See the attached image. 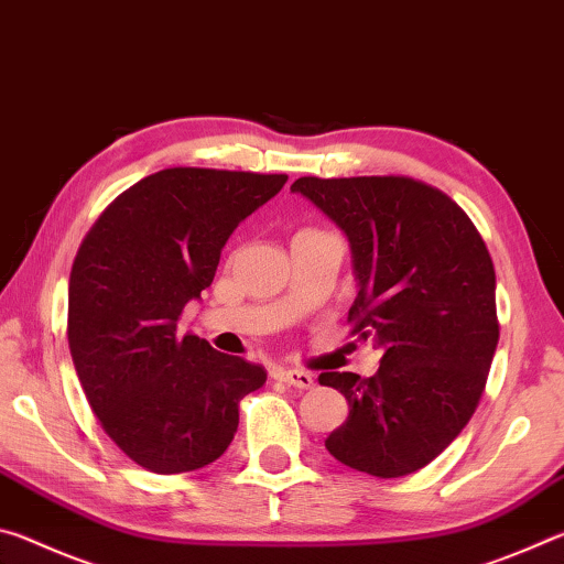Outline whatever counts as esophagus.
<instances>
[{"label": "esophagus", "instance_id": "esophagus-1", "mask_svg": "<svg viewBox=\"0 0 564 564\" xmlns=\"http://www.w3.org/2000/svg\"><path fill=\"white\" fill-rule=\"evenodd\" d=\"M279 376L283 383H289V386H293V388H301V390H308V388H313V376L311 373H305V370H295V368H281Z\"/></svg>", "mask_w": 564, "mask_h": 564}]
</instances>
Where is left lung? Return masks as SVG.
I'll list each match as a JSON object with an SVG mask.
<instances>
[{"label": "left lung", "instance_id": "obj_1", "mask_svg": "<svg viewBox=\"0 0 564 564\" xmlns=\"http://www.w3.org/2000/svg\"><path fill=\"white\" fill-rule=\"evenodd\" d=\"M291 191L346 234L348 321L383 350L370 378L321 373L350 408L328 453L376 477L415 473L460 435L488 380L500 338L488 248L453 198L415 178L303 176Z\"/></svg>", "mask_w": 564, "mask_h": 564}]
</instances>
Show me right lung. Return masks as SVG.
<instances>
[{
	"instance_id": "1",
	"label": "right lung",
	"mask_w": 564,
	"mask_h": 564,
	"mask_svg": "<svg viewBox=\"0 0 564 564\" xmlns=\"http://www.w3.org/2000/svg\"><path fill=\"white\" fill-rule=\"evenodd\" d=\"M289 176L164 169L99 216L69 279V350L94 415L133 463L159 475L218 460L238 403L265 370L178 330L214 283L236 226Z\"/></svg>"
}]
</instances>
